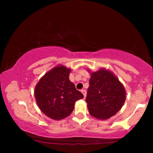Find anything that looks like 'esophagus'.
Here are the masks:
<instances>
[{"instance_id":"esophagus-1","label":"esophagus","mask_w":153,"mask_h":153,"mask_svg":"<svg viewBox=\"0 0 153 153\" xmlns=\"http://www.w3.org/2000/svg\"><path fill=\"white\" fill-rule=\"evenodd\" d=\"M81 92H82V94H84V98L86 97V90H84V89H83V90H81Z\"/></svg>"}]
</instances>
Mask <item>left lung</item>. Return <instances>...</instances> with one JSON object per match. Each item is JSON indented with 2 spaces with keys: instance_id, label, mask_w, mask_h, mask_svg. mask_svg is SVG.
<instances>
[{
  "instance_id": "obj_1",
  "label": "left lung",
  "mask_w": 153,
  "mask_h": 153,
  "mask_svg": "<svg viewBox=\"0 0 153 153\" xmlns=\"http://www.w3.org/2000/svg\"><path fill=\"white\" fill-rule=\"evenodd\" d=\"M125 100L124 87L112 73L102 69L91 74L86 101L92 116L107 120L121 109Z\"/></svg>"
}]
</instances>
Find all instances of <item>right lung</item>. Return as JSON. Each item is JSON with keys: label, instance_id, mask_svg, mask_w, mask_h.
<instances>
[{"label": "right lung", "instance_id": "add662e5", "mask_svg": "<svg viewBox=\"0 0 153 153\" xmlns=\"http://www.w3.org/2000/svg\"><path fill=\"white\" fill-rule=\"evenodd\" d=\"M70 69L56 67L40 79L34 95L38 107L51 119L62 120L70 115L77 100L84 98L69 79Z\"/></svg>", "mask_w": 153, "mask_h": 153}]
</instances>
